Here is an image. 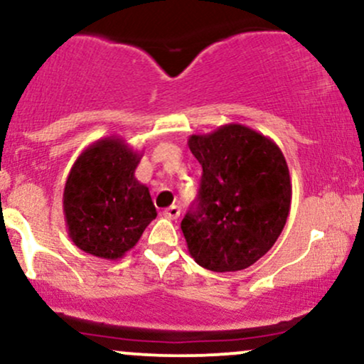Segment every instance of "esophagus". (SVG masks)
<instances>
[{"label":"esophagus","mask_w":364,"mask_h":364,"mask_svg":"<svg viewBox=\"0 0 364 364\" xmlns=\"http://www.w3.org/2000/svg\"><path fill=\"white\" fill-rule=\"evenodd\" d=\"M179 214H181V208H179L178 205H171V207L164 208V210H162V215H164L166 219H171V220L178 219Z\"/></svg>","instance_id":"1"}]
</instances>
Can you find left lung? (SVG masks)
Listing matches in <instances>:
<instances>
[{
    "mask_svg": "<svg viewBox=\"0 0 364 364\" xmlns=\"http://www.w3.org/2000/svg\"><path fill=\"white\" fill-rule=\"evenodd\" d=\"M188 147L202 164L196 203L181 231L203 269H248L281 236L291 208V176L274 140L245 124L191 135Z\"/></svg>",
    "mask_w": 364,
    "mask_h": 364,
    "instance_id": "left-lung-1",
    "label": "left lung"
}]
</instances>
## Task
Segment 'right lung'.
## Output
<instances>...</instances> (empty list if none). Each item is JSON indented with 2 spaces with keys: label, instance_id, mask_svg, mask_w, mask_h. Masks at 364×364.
I'll use <instances>...</instances> for the list:
<instances>
[{
  "label": "right lung",
  "instance_id": "obj_1",
  "mask_svg": "<svg viewBox=\"0 0 364 364\" xmlns=\"http://www.w3.org/2000/svg\"><path fill=\"white\" fill-rule=\"evenodd\" d=\"M141 152L119 136L89 145L70 169L63 214L72 241L104 260L129 252L157 212L149 188L135 178Z\"/></svg>",
  "mask_w": 364,
  "mask_h": 364
}]
</instances>
